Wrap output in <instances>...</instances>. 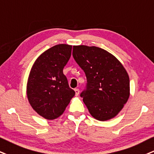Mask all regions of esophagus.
Returning <instances> with one entry per match:
<instances>
[{"instance_id": "1", "label": "esophagus", "mask_w": 154, "mask_h": 154, "mask_svg": "<svg viewBox=\"0 0 154 154\" xmlns=\"http://www.w3.org/2000/svg\"><path fill=\"white\" fill-rule=\"evenodd\" d=\"M75 96H78L79 95V93H80V91H79V89L78 88H75Z\"/></svg>"}]
</instances>
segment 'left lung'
Instances as JSON below:
<instances>
[{"label":"left lung","instance_id":"1","mask_svg":"<svg viewBox=\"0 0 154 154\" xmlns=\"http://www.w3.org/2000/svg\"><path fill=\"white\" fill-rule=\"evenodd\" d=\"M73 56L86 73L87 88L81 96L90 114L100 121L114 118L130 96L126 68L113 55L96 46L74 45Z\"/></svg>","mask_w":154,"mask_h":154}]
</instances>
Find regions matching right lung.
Wrapping results in <instances>:
<instances>
[{
    "label": "right lung",
    "mask_w": 154,
    "mask_h": 154,
    "mask_svg": "<svg viewBox=\"0 0 154 154\" xmlns=\"http://www.w3.org/2000/svg\"><path fill=\"white\" fill-rule=\"evenodd\" d=\"M72 45L58 44L40 55L28 75L26 94L30 105L41 116L54 120L61 116L75 91L63 73Z\"/></svg>",
    "instance_id": "add662e5"
}]
</instances>
